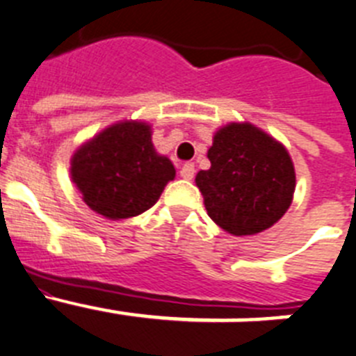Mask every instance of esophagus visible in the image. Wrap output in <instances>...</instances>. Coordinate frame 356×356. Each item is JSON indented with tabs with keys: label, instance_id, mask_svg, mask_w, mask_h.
<instances>
[{
	"label": "esophagus",
	"instance_id": "1",
	"mask_svg": "<svg viewBox=\"0 0 356 356\" xmlns=\"http://www.w3.org/2000/svg\"><path fill=\"white\" fill-rule=\"evenodd\" d=\"M181 177L186 179V181H191L195 177V165L193 163H186V165L181 168Z\"/></svg>",
	"mask_w": 356,
	"mask_h": 356
}]
</instances>
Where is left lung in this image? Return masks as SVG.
<instances>
[{"mask_svg": "<svg viewBox=\"0 0 356 356\" xmlns=\"http://www.w3.org/2000/svg\"><path fill=\"white\" fill-rule=\"evenodd\" d=\"M211 168L195 182L211 220L234 236L256 234L290 208L296 172L286 148L251 123L216 132L208 150Z\"/></svg>", "mask_w": 356, "mask_h": 356, "instance_id": "1", "label": "left lung"}]
</instances>
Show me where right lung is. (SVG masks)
<instances>
[{
    "instance_id": "obj_1",
    "label": "right lung",
    "mask_w": 356,
    "mask_h": 356,
    "mask_svg": "<svg viewBox=\"0 0 356 356\" xmlns=\"http://www.w3.org/2000/svg\"><path fill=\"white\" fill-rule=\"evenodd\" d=\"M174 177L172 161L154 150L150 127L141 122L111 125L71 159V179L84 202L111 220L152 208Z\"/></svg>"
}]
</instances>
